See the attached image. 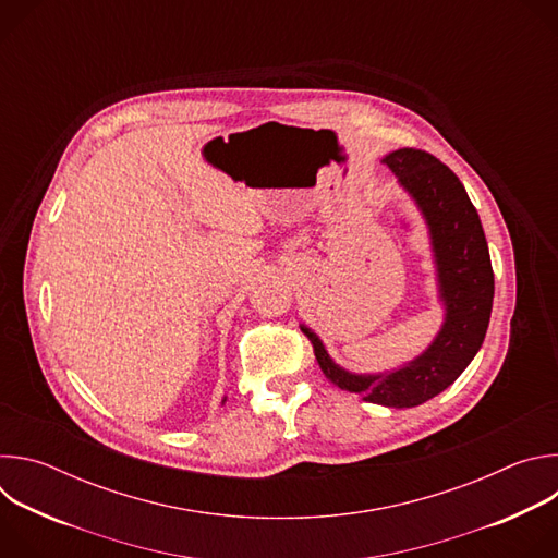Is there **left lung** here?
<instances>
[{"instance_id": "obj_1", "label": "left lung", "mask_w": 558, "mask_h": 558, "mask_svg": "<svg viewBox=\"0 0 558 558\" xmlns=\"http://www.w3.org/2000/svg\"><path fill=\"white\" fill-rule=\"evenodd\" d=\"M420 207L435 256L444 325L430 347L409 364L375 375H357L331 360L323 340L300 327L311 340L317 364L338 388L362 395L364 402L388 409H413L448 388L482 349L495 298L484 227L465 187L439 158L424 149L402 147L381 158Z\"/></svg>"}]
</instances>
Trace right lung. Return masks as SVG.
<instances>
[{"label": "right lung", "instance_id": "add662e5", "mask_svg": "<svg viewBox=\"0 0 558 558\" xmlns=\"http://www.w3.org/2000/svg\"><path fill=\"white\" fill-rule=\"evenodd\" d=\"M222 404H225V400H222Z\"/></svg>", "mask_w": 558, "mask_h": 558}]
</instances>
